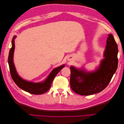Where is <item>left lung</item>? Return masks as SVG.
I'll list each match as a JSON object with an SVG mask.
<instances>
[{"label":"left lung","instance_id":"obj_1","mask_svg":"<svg viewBox=\"0 0 124 124\" xmlns=\"http://www.w3.org/2000/svg\"><path fill=\"white\" fill-rule=\"evenodd\" d=\"M118 47L113 36L108 35L104 58L98 69L87 72L71 66L70 83L71 89L81 95L88 96L100 93L110 83L118 66Z\"/></svg>","mask_w":124,"mask_h":124}]
</instances>
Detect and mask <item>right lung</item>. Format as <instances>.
Returning <instances> with one entry per match:
<instances>
[{
    "instance_id": "add662e5",
    "label": "right lung",
    "mask_w": 124,
    "mask_h": 124,
    "mask_svg": "<svg viewBox=\"0 0 124 124\" xmlns=\"http://www.w3.org/2000/svg\"><path fill=\"white\" fill-rule=\"evenodd\" d=\"M16 38V36H14L12 39V47L10 48L8 57V63L11 77L15 83L23 91L28 92L31 94H43L50 88L54 78L59 71L65 67V65L53 69L46 79L42 82L33 83L31 82H28L23 80L18 75L13 62V54L15 49L14 39Z\"/></svg>"
}]
</instances>
